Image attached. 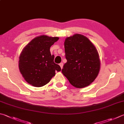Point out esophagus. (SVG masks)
<instances>
[{
    "mask_svg": "<svg viewBox=\"0 0 124 124\" xmlns=\"http://www.w3.org/2000/svg\"><path fill=\"white\" fill-rule=\"evenodd\" d=\"M59 65H60V66L61 67V68L62 69L63 66V63H60L59 64Z\"/></svg>",
    "mask_w": 124,
    "mask_h": 124,
    "instance_id": "esophagus-1",
    "label": "esophagus"
}]
</instances>
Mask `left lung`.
<instances>
[{"label":"left lung","instance_id":"8db88e82","mask_svg":"<svg viewBox=\"0 0 124 124\" xmlns=\"http://www.w3.org/2000/svg\"><path fill=\"white\" fill-rule=\"evenodd\" d=\"M67 60L62 73L73 86L81 88L93 82L99 74L100 62L95 47L80 34L67 37L64 42Z\"/></svg>","mask_w":124,"mask_h":124}]
</instances>
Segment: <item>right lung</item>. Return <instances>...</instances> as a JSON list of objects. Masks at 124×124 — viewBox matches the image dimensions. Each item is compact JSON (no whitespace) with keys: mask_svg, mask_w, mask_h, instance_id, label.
I'll return each instance as SVG.
<instances>
[{"mask_svg":"<svg viewBox=\"0 0 124 124\" xmlns=\"http://www.w3.org/2000/svg\"><path fill=\"white\" fill-rule=\"evenodd\" d=\"M58 37L40 36L27 44L19 56V68L26 81L35 87H42L55 75V71L61 70L54 62V55L50 48Z\"/></svg>","mask_w":124,"mask_h":124,"instance_id":"right-lung-1","label":"right lung"}]
</instances>
